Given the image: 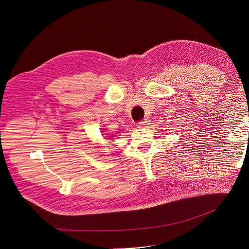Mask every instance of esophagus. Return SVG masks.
<instances>
[{"mask_svg":"<svg viewBox=\"0 0 249 249\" xmlns=\"http://www.w3.org/2000/svg\"><path fill=\"white\" fill-rule=\"evenodd\" d=\"M149 124H150V123H149V121H142L140 123H138V127H147Z\"/></svg>","mask_w":249,"mask_h":249,"instance_id":"obj_1","label":"esophagus"}]
</instances>
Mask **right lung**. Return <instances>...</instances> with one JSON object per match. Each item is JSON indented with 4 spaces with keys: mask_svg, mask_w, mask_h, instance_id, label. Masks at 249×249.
Masks as SVG:
<instances>
[{
    "mask_svg": "<svg viewBox=\"0 0 249 249\" xmlns=\"http://www.w3.org/2000/svg\"><path fill=\"white\" fill-rule=\"evenodd\" d=\"M107 135H108V136H107L108 138H111V137H112V135H111V134H107ZM117 136H118V135H117Z\"/></svg>",
    "mask_w": 249,
    "mask_h": 249,
    "instance_id": "obj_1",
    "label": "right lung"
}]
</instances>
